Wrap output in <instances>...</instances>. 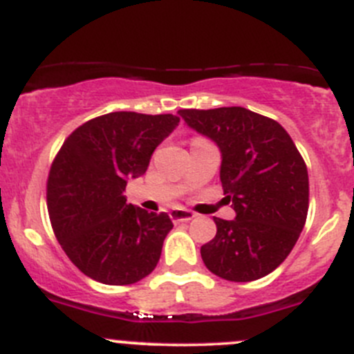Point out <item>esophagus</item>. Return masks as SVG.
<instances>
[{
	"instance_id": "1",
	"label": "esophagus",
	"mask_w": 354,
	"mask_h": 354,
	"mask_svg": "<svg viewBox=\"0 0 354 354\" xmlns=\"http://www.w3.org/2000/svg\"><path fill=\"white\" fill-rule=\"evenodd\" d=\"M169 216L174 223H188V221L194 219L197 214L192 212V210H188V209H183V207H176V209L171 210Z\"/></svg>"
}]
</instances>
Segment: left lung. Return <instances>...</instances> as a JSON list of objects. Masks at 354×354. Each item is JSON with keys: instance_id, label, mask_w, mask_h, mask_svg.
<instances>
[{"instance_id": "obj_1", "label": "left lung", "mask_w": 354, "mask_h": 354, "mask_svg": "<svg viewBox=\"0 0 354 354\" xmlns=\"http://www.w3.org/2000/svg\"><path fill=\"white\" fill-rule=\"evenodd\" d=\"M185 123L221 151V183L236 217H214L217 233L200 248L216 276L248 283L272 272L298 241L308 212V171L277 121L233 106L181 109Z\"/></svg>"}]
</instances>
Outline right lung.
<instances>
[{
	"mask_svg": "<svg viewBox=\"0 0 354 354\" xmlns=\"http://www.w3.org/2000/svg\"><path fill=\"white\" fill-rule=\"evenodd\" d=\"M178 123L174 114L118 111L78 127L59 149L48 180L49 219L68 259L91 279L124 286L156 269L173 223L127 203L124 188Z\"/></svg>",
	"mask_w": 354,
	"mask_h": 354,
	"instance_id": "add662e5",
	"label": "right lung"
}]
</instances>
